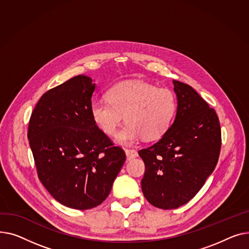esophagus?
Returning <instances> with one entry per match:
<instances>
[{"label":"esophagus","mask_w":249,"mask_h":249,"mask_svg":"<svg viewBox=\"0 0 249 249\" xmlns=\"http://www.w3.org/2000/svg\"><path fill=\"white\" fill-rule=\"evenodd\" d=\"M125 155L127 157V160H131L138 157V152L134 149H125Z\"/></svg>","instance_id":"34e87169"}]
</instances>
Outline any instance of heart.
<instances>
[{"label": "heart", "instance_id": "1", "mask_svg": "<svg viewBox=\"0 0 249 249\" xmlns=\"http://www.w3.org/2000/svg\"><path fill=\"white\" fill-rule=\"evenodd\" d=\"M177 111V99L167 89L143 81H123L107 91V99L94 100L90 114L96 125L109 137L115 135L124 115L127 122L116 142L130 144L140 139L155 141L170 128Z\"/></svg>", "mask_w": 249, "mask_h": 249}]
</instances>
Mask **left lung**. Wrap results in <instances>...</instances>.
<instances>
[{"instance_id": "obj_1", "label": "left lung", "mask_w": 249, "mask_h": 249, "mask_svg": "<svg viewBox=\"0 0 249 249\" xmlns=\"http://www.w3.org/2000/svg\"><path fill=\"white\" fill-rule=\"evenodd\" d=\"M177 114L156 143L139 151L144 163V198L160 209L191 200L214 171L221 149V128L211 108L191 86L173 80Z\"/></svg>"}]
</instances>
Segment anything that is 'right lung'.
<instances>
[{
  "label": "right lung",
  "mask_w": 249,
  "mask_h": 249,
  "mask_svg": "<svg viewBox=\"0 0 249 249\" xmlns=\"http://www.w3.org/2000/svg\"><path fill=\"white\" fill-rule=\"evenodd\" d=\"M94 89L84 75L54 87L37 102L28 127L39 180L55 200L78 210L107 198L125 160L92 120Z\"/></svg>",
  "instance_id": "obj_1"
}]
</instances>
